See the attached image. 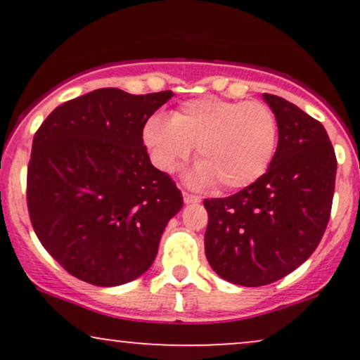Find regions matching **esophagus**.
I'll list each match as a JSON object with an SVG mask.
<instances>
[{"mask_svg": "<svg viewBox=\"0 0 360 360\" xmlns=\"http://www.w3.org/2000/svg\"><path fill=\"white\" fill-rule=\"evenodd\" d=\"M183 196H184V203H186V205L200 203V201H201L200 196H196V194H191V193H186V191H184Z\"/></svg>", "mask_w": 360, "mask_h": 360, "instance_id": "esophagus-1", "label": "esophagus"}]
</instances>
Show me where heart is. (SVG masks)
I'll return each instance as SVG.
<instances>
[{
	"mask_svg": "<svg viewBox=\"0 0 360 360\" xmlns=\"http://www.w3.org/2000/svg\"><path fill=\"white\" fill-rule=\"evenodd\" d=\"M143 143L162 172H174L196 146L194 184L245 188L269 167L278 146V118L262 101L203 96L183 103L171 118L155 115L143 127Z\"/></svg>",
	"mask_w": 360,
	"mask_h": 360,
	"instance_id": "heart-1",
	"label": "heart"
}]
</instances>
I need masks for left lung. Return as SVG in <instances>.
Here are the masks:
<instances>
[{
    "mask_svg": "<svg viewBox=\"0 0 360 360\" xmlns=\"http://www.w3.org/2000/svg\"><path fill=\"white\" fill-rule=\"evenodd\" d=\"M278 118L269 169L226 198L205 200V252L212 269L247 288L274 283L307 260L323 237L335 191L328 134L298 106L264 93Z\"/></svg>",
    "mask_w": 360,
    "mask_h": 360,
    "instance_id": "8db88e82",
    "label": "left lung"
}]
</instances>
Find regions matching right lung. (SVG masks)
Masks as SVG:
<instances>
[{"mask_svg":"<svg viewBox=\"0 0 360 360\" xmlns=\"http://www.w3.org/2000/svg\"><path fill=\"white\" fill-rule=\"evenodd\" d=\"M172 96L91 91L57 106L35 131L28 214L45 250L74 278L120 286L154 262L183 194L152 166L142 135Z\"/></svg>","mask_w":360,"mask_h":360,"instance_id":"add662e5","label":"right lung"}]
</instances>
